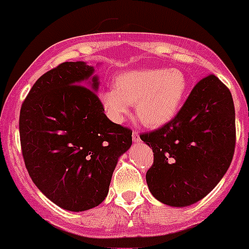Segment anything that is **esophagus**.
<instances>
[{
    "label": "esophagus",
    "instance_id": "obj_1",
    "mask_svg": "<svg viewBox=\"0 0 249 249\" xmlns=\"http://www.w3.org/2000/svg\"><path fill=\"white\" fill-rule=\"evenodd\" d=\"M132 138H133V142H140L141 141V137H140V133L136 131H133V133H132Z\"/></svg>",
    "mask_w": 249,
    "mask_h": 249
}]
</instances>
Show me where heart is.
<instances>
[{
  "instance_id": "b5f03b06",
  "label": "heart",
  "mask_w": 249,
  "mask_h": 249,
  "mask_svg": "<svg viewBox=\"0 0 249 249\" xmlns=\"http://www.w3.org/2000/svg\"><path fill=\"white\" fill-rule=\"evenodd\" d=\"M188 90V80L179 69H137L115 79V89L99 92V100L111 121L123 122L136 104L144 124L163 126L179 112Z\"/></svg>"
}]
</instances>
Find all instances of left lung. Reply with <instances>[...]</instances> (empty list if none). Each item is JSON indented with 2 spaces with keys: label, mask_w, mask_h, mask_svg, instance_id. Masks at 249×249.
<instances>
[{
  "label": "left lung",
  "mask_w": 249,
  "mask_h": 249,
  "mask_svg": "<svg viewBox=\"0 0 249 249\" xmlns=\"http://www.w3.org/2000/svg\"><path fill=\"white\" fill-rule=\"evenodd\" d=\"M152 147L145 174L152 195L169 206L195 204L217 185L236 145L231 91L210 74L194 86L179 112L160 128L141 134Z\"/></svg>",
  "instance_id": "left-lung-1"
}]
</instances>
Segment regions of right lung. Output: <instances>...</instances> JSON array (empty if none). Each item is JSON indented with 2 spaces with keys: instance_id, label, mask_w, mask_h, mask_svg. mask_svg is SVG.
I'll return each instance as SVG.
<instances>
[{
  "instance_id": "obj_1",
  "label": "right lung",
  "mask_w": 249,
  "mask_h": 249,
  "mask_svg": "<svg viewBox=\"0 0 249 249\" xmlns=\"http://www.w3.org/2000/svg\"><path fill=\"white\" fill-rule=\"evenodd\" d=\"M93 68L65 61L36 80L22 104L19 138L36 186L59 207L85 211L107 196L118 158L132 144V131L109 121Z\"/></svg>"
}]
</instances>
